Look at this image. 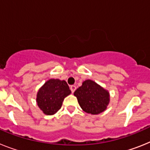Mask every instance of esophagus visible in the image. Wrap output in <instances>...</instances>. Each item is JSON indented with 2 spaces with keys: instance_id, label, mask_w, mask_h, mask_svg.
I'll list each match as a JSON object with an SVG mask.
<instances>
[{
  "instance_id": "1",
  "label": "esophagus",
  "mask_w": 150,
  "mask_h": 150,
  "mask_svg": "<svg viewBox=\"0 0 150 150\" xmlns=\"http://www.w3.org/2000/svg\"><path fill=\"white\" fill-rule=\"evenodd\" d=\"M70 90H71V93H74L75 90H76V87L75 85H71L70 86Z\"/></svg>"
}]
</instances>
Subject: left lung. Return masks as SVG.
Returning <instances> with one entry per match:
<instances>
[{
    "mask_svg": "<svg viewBox=\"0 0 150 150\" xmlns=\"http://www.w3.org/2000/svg\"><path fill=\"white\" fill-rule=\"evenodd\" d=\"M81 108L85 112L97 115L105 111L109 103V93L92 80H86L75 91Z\"/></svg>",
    "mask_w": 150,
    "mask_h": 150,
    "instance_id": "obj_1",
    "label": "left lung"
}]
</instances>
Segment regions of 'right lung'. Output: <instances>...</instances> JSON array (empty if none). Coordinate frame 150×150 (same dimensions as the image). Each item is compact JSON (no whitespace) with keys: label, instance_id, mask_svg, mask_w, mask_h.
Returning a JSON list of instances; mask_svg holds the SVG:
<instances>
[{"label":"right lung","instance_id":"obj_1","mask_svg":"<svg viewBox=\"0 0 150 150\" xmlns=\"http://www.w3.org/2000/svg\"><path fill=\"white\" fill-rule=\"evenodd\" d=\"M70 93L71 91L66 81L50 79L39 89L36 101L44 114L51 115L59 111L64 98Z\"/></svg>","mask_w":150,"mask_h":150}]
</instances>
